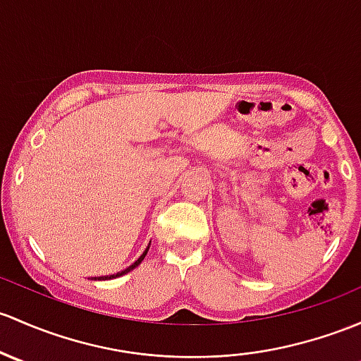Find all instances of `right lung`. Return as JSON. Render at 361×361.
<instances>
[{"instance_id": "1", "label": "right lung", "mask_w": 361, "mask_h": 361, "mask_svg": "<svg viewBox=\"0 0 361 361\" xmlns=\"http://www.w3.org/2000/svg\"><path fill=\"white\" fill-rule=\"evenodd\" d=\"M149 247H150V245H149ZM149 247H147L145 250H143V254H142V256H140V257H138V259H136V261H135V263H133V264H131V267H128V268H126V270H123V271H117V273H116V275H107V276H94V279H93V280H112V279H117V276H123V275H126V273H130L131 270H135V268H136V267H138V264H140V263H142V261H143V259H145L147 252H149Z\"/></svg>"}]
</instances>
